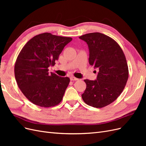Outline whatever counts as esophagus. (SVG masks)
Instances as JSON below:
<instances>
[{
    "label": "esophagus",
    "mask_w": 146,
    "mask_h": 146,
    "mask_svg": "<svg viewBox=\"0 0 146 146\" xmlns=\"http://www.w3.org/2000/svg\"><path fill=\"white\" fill-rule=\"evenodd\" d=\"M70 80H72V81H76V80H78L77 78H76V77H70Z\"/></svg>",
    "instance_id": "34e87169"
}]
</instances>
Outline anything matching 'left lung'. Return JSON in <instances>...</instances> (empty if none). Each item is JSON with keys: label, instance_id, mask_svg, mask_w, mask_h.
<instances>
[{"label": "left lung", "instance_id": "obj_1", "mask_svg": "<svg viewBox=\"0 0 146 146\" xmlns=\"http://www.w3.org/2000/svg\"><path fill=\"white\" fill-rule=\"evenodd\" d=\"M79 38L88 44L90 64L99 70L95 80H84L86 88L82 98L91 107H104L118 98L126 85L129 69L125 55L118 44L104 34L90 33Z\"/></svg>", "mask_w": 146, "mask_h": 146}]
</instances>
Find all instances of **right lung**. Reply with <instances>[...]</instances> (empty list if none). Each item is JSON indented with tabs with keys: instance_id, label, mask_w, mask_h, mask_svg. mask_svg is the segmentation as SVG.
<instances>
[{
	"instance_id": "1",
	"label": "right lung",
	"mask_w": 146,
	"mask_h": 146,
	"mask_svg": "<svg viewBox=\"0 0 146 146\" xmlns=\"http://www.w3.org/2000/svg\"><path fill=\"white\" fill-rule=\"evenodd\" d=\"M72 38L44 33L34 36L24 46L15 66L19 89L31 102L42 107L58 105L63 99L70 79L48 72L64 47Z\"/></svg>"
}]
</instances>
